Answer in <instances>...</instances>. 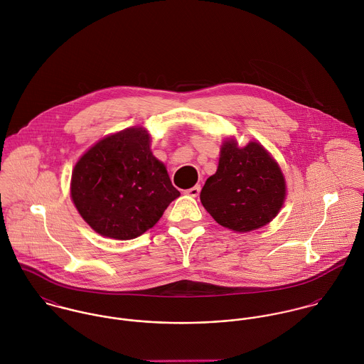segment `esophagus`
<instances>
[{"label": "esophagus", "mask_w": 364, "mask_h": 364, "mask_svg": "<svg viewBox=\"0 0 364 364\" xmlns=\"http://www.w3.org/2000/svg\"><path fill=\"white\" fill-rule=\"evenodd\" d=\"M185 193L189 195V196H192V198H196V196L200 193V185H196V186H193V188L185 191Z\"/></svg>", "instance_id": "esophagus-1"}]
</instances>
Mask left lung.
<instances>
[{"mask_svg": "<svg viewBox=\"0 0 364 364\" xmlns=\"http://www.w3.org/2000/svg\"><path fill=\"white\" fill-rule=\"evenodd\" d=\"M286 196L283 173L255 141L244 149L228 140L221 147L218 168L206 181L202 205L223 227L245 232L266 225Z\"/></svg>", "mask_w": 364, "mask_h": 364, "instance_id": "obj_1", "label": "left lung"}]
</instances>
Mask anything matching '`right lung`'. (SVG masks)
<instances>
[{"label":"right lung","mask_w":364,"mask_h":364,"mask_svg":"<svg viewBox=\"0 0 364 364\" xmlns=\"http://www.w3.org/2000/svg\"><path fill=\"white\" fill-rule=\"evenodd\" d=\"M179 195L140 127L102 139L81 156L71 178V198L82 218L114 240L144 234Z\"/></svg>","instance_id":"1"}]
</instances>
